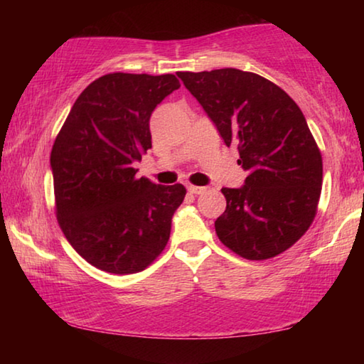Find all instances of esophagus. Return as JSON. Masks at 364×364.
I'll use <instances>...</instances> for the list:
<instances>
[{
    "label": "esophagus",
    "mask_w": 364,
    "mask_h": 364,
    "mask_svg": "<svg viewBox=\"0 0 364 364\" xmlns=\"http://www.w3.org/2000/svg\"><path fill=\"white\" fill-rule=\"evenodd\" d=\"M188 191H189L191 194L199 196V194H202V193H205L207 188H204V186H193V184H191V186H188Z\"/></svg>",
    "instance_id": "esophagus-1"
}]
</instances>
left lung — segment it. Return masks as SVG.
<instances>
[{
  "instance_id": "1",
  "label": "left lung",
  "mask_w": 364,
  "mask_h": 364,
  "mask_svg": "<svg viewBox=\"0 0 364 364\" xmlns=\"http://www.w3.org/2000/svg\"><path fill=\"white\" fill-rule=\"evenodd\" d=\"M237 164L244 186L223 188L226 210L215 221L221 242L247 260H267L304 236L316 215L321 152L300 107L284 90L239 69L176 72Z\"/></svg>"
}]
</instances>
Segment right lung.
<instances>
[{
    "mask_svg": "<svg viewBox=\"0 0 364 364\" xmlns=\"http://www.w3.org/2000/svg\"><path fill=\"white\" fill-rule=\"evenodd\" d=\"M175 75L107 73L83 90L51 151L60 230L86 262L114 274L146 269L168 242L183 184L136 178L149 119L180 88Z\"/></svg>",
    "mask_w": 364,
    "mask_h": 364,
    "instance_id": "right-lung-1",
    "label": "right lung"
}]
</instances>
